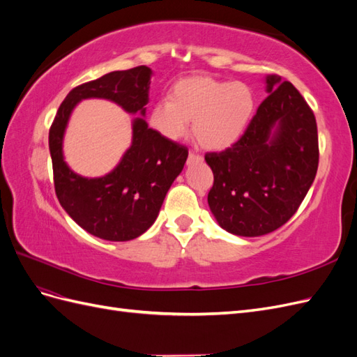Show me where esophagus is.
Returning <instances> with one entry per match:
<instances>
[{
    "label": "esophagus",
    "instance_id": "34e87169",
    "mask_svg": "<svg viewBox=\"0 0 357 357\" xmlns=\"http://www.w3.org/2000/svg\"><path fill=\"white\" fill-rule=\"evenodd\" d=\"M195 160H202V156H199V155H197V153H189V158H188V164L190 165L192 162H195Z\"/></svg>",
    "mask_w": 357,
    "mask_h": 357
}]
</instances>
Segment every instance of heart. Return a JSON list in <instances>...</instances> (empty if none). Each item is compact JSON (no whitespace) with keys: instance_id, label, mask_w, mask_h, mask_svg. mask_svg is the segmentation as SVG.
Listing matches in <instances>:
<instances>
[{"instance_id":"heart-1","label":"heart","mask_w":357,"mask_h":357,"mask_svg":"<svg viewBox=\"0 0 357 357\" xmlns=\"http://www.w3.org/2000/svg\"><path fill=\"white\" fill-rule=\"evenodd\" d=\"M255 107V93L245 83L193 75L172 84L168 100L155 102L147 121L160 137L177 142L186 135L192 119L199 144L220 152L244 135Z\"/></svg>"}]
</instances>
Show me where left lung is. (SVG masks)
I'll list each match as a JSON object with an SVG mask.
<instances>
[{
  "label": "left lung",
  "mask_w": 357,
  "mask_h": 357,
  "mask_svg": "<svg viewBox=\"0 0 357 357\" xmlns=\"http://www.w3.org/2000/svg\"><path fill=\"white\" fill-rule=\"evenodd\" d=\"M268 96L244 135L222 153H207L214 174L208 207L220 228L261 236L294 215L319 165L316 117L290 82L266 75Z\"/></svg>",
  "instance_id": "8db88e82"
}]
</instances>
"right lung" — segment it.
Instances as JSON below:
<instances>
[{"label":"right lung","mask_w":357,"mask_h":357,"mask_svg":"<svg viewBox=\"0 0 357 357\" xmlns=\"http://www.w3.org/2000/svg\"><path fill=\"white\" fill-rule=\"evenodd\" d=\"M152 70L146 66L113 71L74 88L61 104L49 131L56 197L80 228L101 240L129 241L144 234L181 172L188 149L160 137L146 122ZM98 98L117 103L133 119V139L119 164L105 176L83 178L63 156V137L80 100Z\"/></svg>","instance_id":"obj_1"}]
</instances>
